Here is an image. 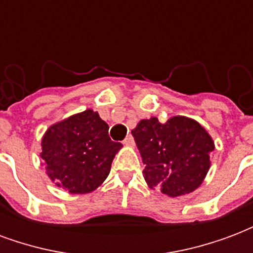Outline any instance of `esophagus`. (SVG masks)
<instances>
[{
	"mask_svg": "<svg viewBox=\"0 0 253 253\" xmlns=\"http://www.w3.org/2000/svg\"><path fill=\"white\" fill-rule=\"evenodd\" d=\"M123 143L127 145V146H134V138H132V135H127V137L125 138Z\"/></svg>",
	"mask_w": 253,
	"mask_h": 253,
	"instance_id": "34e87169",
	"label": "esophagus"
}]
</instances>
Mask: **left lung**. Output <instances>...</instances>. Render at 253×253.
I'll use <instances>...</instances> for the list:
<instances>
[{"label":"left lung","mask_w":253,"mask_h":253,"mask_svg":"<svg viewBox=\"0 0 253 253\" xmlns=\"http://www.w3.org/2000/svg\"><path fill=\"white\" fill-rule=\"evenodd\" d=\"M131 134L150 188H161V192L175 198L201 186L210 168L214 142L198 122L173 116L160 123L157 118H150L139 122Z\"/></svg>","instance_id":"obj_1"}]
</instances>
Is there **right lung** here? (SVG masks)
I'll return each instance as SVG.
<instances>
[{
	"instance_id": "add662e5",
	"label": "right lung",
	"mask_w": 253,
	"mask_h": 253,
	"mask_svg": "<svg viewBox=\"0 0 253 253\" xmlns=\"http://www.w3.org/2000/svg\"><path fill=\"white\" fill-rule=\"evenodd\" d=\"M121 148V142L111 141L108 125L99 114L86 110L47 130L41 157L58 187L70 194H86L107 179Z\"/></svg>"
}]
</instances>
